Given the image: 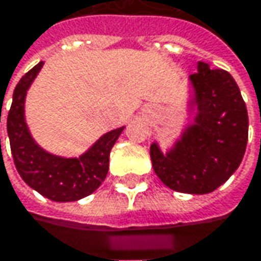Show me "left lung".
I'll list each match as a JSON object with an SVG mask.
<instances>
[{"label": "left lung", "instance_id": "1", "mask_svg": "<svg viewBox=\"0 0 261 261\" xmlns=\"http://www.w3.org/2000/svg\"><path fill=\"white\" fill-rule=\"evenodd\" d=\"M193 94L188 109L196 110L173 146L164 154L151 145L156 176L185 194H207L223 185L239 167L248 142V112L239 86L225 70L197 62L190 76Z\"/></svg>", "mask_w": 261, "mask_h": 261}]
</instances>
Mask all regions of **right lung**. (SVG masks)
Here are the masks:
<instances>
[{
    "label": "right lung",
    "mask_w": 261,
    "mask_h": 261,
    "mask_svg": "<svg viewBox=\"0 0 261 261\" xmlns=\"http://www.w3.org/2000/svg\"><path fill=\"white\" fill-rule=\"evenodd\" d=\"M41 67L43 61L19 81L13 92V103L7 116L13 161L20 178L46 199L54 201L81 200L92 194L106 179L110 149L124 127L103 134L79 158H65L44 151L37 145L25 122L27 91Z\"/></svg>",
    "instance_id": "right-lung-1"
}]
</instances>
